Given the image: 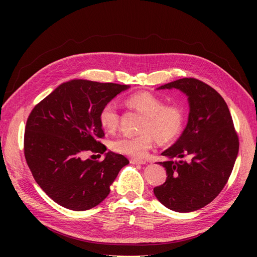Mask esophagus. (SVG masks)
<instances>
[{"label":"esophagus","mask_w":257,"mask_h":257,"mask_svg":"<svg viewBox=\"0 0 257 257\" xmlns=\"http://www.w3.org/2000/svg\"><path fill=\"white\" fill-rule=\"evenodd\" d=\"M131 164H147V161L145 160H138V159H131Z\"/></svg>","instance_id":"obj_1"}]
</instances>
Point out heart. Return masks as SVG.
Returning a JSON list of instances; mask_svg holds the SVG:
<instances>
[{
	"instance_id": "obj_1",
	"label": "heart",
	"mask_w": 257,
	"mask_h": 257,
	"mask_svg": "<svg viewBox=\"0 0 257 257\" xmlns=\"http://www.w3.org/2000/svg\"><path fill=\"white\" fill-rule=\"evenodd\" d=\"M132 110L144 115L135 136H120L110 143V148L118 153L141 159L153 146L154 138L161 145L175 142L181 135L186 122V111L182 105H165V100L151 92L143 91L132 94L125 99ZM99 122L106 131L112 132L119 125L118 108L109 102L99 111Z\"/></svg>"
}]
</instances>
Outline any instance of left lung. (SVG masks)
<instances>
[{"mask_svg": "<svg viewBox=\"0 0 257 257\" xmlns=\"http://www.w3.org/2000/svg\"><path fill=\"white\" fill-rule=\"evenodd\" d=\"M173 88L189 97V121L176 144L162 153L170 159L160 163L167 178L153 192L168 209L191 212L211 203L227 183L239 138L226 103L213 88L195 78H182L159 89ZM185 156L191 161H172Z\"/></svg>", "mask_w": 257, "mask_h": 257, "instance_id": "left-lung-1", "label": "left lung"}]
</instances>
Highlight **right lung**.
I'll use <instances>...</instances> for the list:
<instances>
[{
	"label": "right lung",
	"mask_w": 257,
	"mask_h": 257,
	"mask_svg": "<svg viewBox=\"0 0 257 257\" xmlns=\"http://www.w3.org/2000/svg\"><path fill=\"white\" fill-rule=\"evenodd\" d=\"M128 85L75 79L62 83L31 111L25 131V158L35 181L60 206L84 211L108 196L120 169L128 164L111 151L103 161L83 160L84 152L103 154L102 107Z\"/></svg>",
	"instance_id": "add662e5"
}]
</instances>
